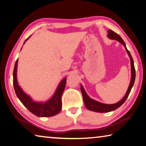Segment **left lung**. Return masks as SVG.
Returning <instances> with one entry per match:
<instances>
[{
  "label": "left lung",
  "instance_id": "obj_1",
  "mask_svg": "<svg viewBox=\"0 0 146 146\" xmlns=\"http://www.w3.org/2000/svg\"><path fill=\"white\" fill-rule=\"evenodd\" d=\"M108 37L110 39L117 40L119 43L123 44V46L125 47L126 52H127V53H128V54L129 55V58H130V60H131V78L130 84H129L128 91H127L125 96H124L123 99L119 101V102L115 103V104H112V105L104 104V103L98 102L96 100H94L91 98H90L88 96V95L86 94L85 90L84 89L83 86H81L80 89H81V92L82 94V96H83V100H84V102L85 105H86V107H87V109H89L91 111H94V112H110V111H112V110L117 109V108L121 107V106L124 103V102H125L126 100L127 99V98L128 97L129 92H130L132 87H133V84H134L135 80V69L133 60V58H132L131 55L130 54V53H129V50L126 48L125 43H124V41L122 39L121 36H119V34L114 33V32L112 30L108 31Z\"/></svg>",
  "mask_w": 146,
  "mask_h": 146
}]
</instances>
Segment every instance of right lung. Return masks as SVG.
I'll return each mask as SVG.
<instances>
[{"instance_id":"obj_1","label":"right lung","mask_w":146,"mask_h":146,"mask_svg":"<svg viewBox=\"0 0 146 146\" xmlns=\"http://www.w3.org/2000/svg\"><path fill=\"white\" fill-rule=\"evenodd\" d=\"M29 38L26 41L30 38ZM23 43V44H24ZM18 66V59L16 60L14 71H13V86H14L15 91L18 98L20 100L22 104L27 108V109L38 117H51L59 113L61 110L62 107V94L64 92L66 84V78H64L60 82L59 86L55 91V94L52 98L45 103H37L33 101L28 95L26 94L22 89L20 88L17 82V71Z\"/></svg>"}]
</instances>
